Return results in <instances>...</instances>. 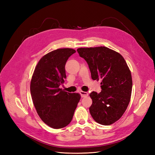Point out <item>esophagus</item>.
Returning <instances> with one entry per match:
<instances>
[{
  "instance_id": "obj_1",
  "label": "esophagus",
  "mask_w": 155,
  "mask_h": 155,
  "mask_svg": "<svg viewBox=\"0 0 155 155\" xmlns=\"http://www.w3.org/2000/svg\"><path fill=\"white\" fill-rule=\"evenodd\" d=\"M79 93H80L81 96L82 97H86V96H88V94L87 92H83V91H80V92H79Z\"/></svg>"
}]
</instances>
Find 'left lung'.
Returning <instances> with one entry per match:
<instances>
[{"instance_id":"obj_1","label":"left lung","mask_w":155,"mask_h":155,"mask_svg":"<svg viewBox=\"0 0 155 155\" xmlns=\"http://www.w3.org/2000/svg\"><path fill=\"white\" fill-rule=\"evenodd\" d=\"M77 51L87 61L93 80H101V92L90 94L92 117L101 125L114 124L126 110L132 92V77L126 61L122 55L105 46Z\"/></svg>"}]
</instances>
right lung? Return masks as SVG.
I'll return each mask as SVG.
<instances>
[{"instance_id": "add662e5", "label": "right lung", "mask_w": 155, "mask_h": 155, "mask_svg": "<svg viewBox=\"0 0 155 155\" xmlns=\"http://www.w3.org/2000/svg\"><path fill=\"white\" fill-rule=\"evenodd\" d=\"M76 50L60 48L46 54L37 63L30 83V92L37 114L54 129L68 125L81 98L79 93L62 91L66 78L65 64Z\"/></svg>"}]
</instances>
